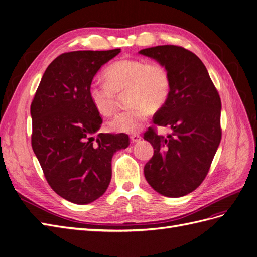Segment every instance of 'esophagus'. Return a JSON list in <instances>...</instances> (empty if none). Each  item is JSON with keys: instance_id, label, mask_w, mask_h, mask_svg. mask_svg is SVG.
<instances>
[{"instance_id": "obj_1", "label": "esophagus", "mask_w": 257, "mask_h": 257, "mask_svg": "<svg viewBox=\"0 0 257 257\" xmlns=\"http://www.w3.org/2000/svg\"><path fill=\"white\" fill-rule=\"evenodd\" d=\"M130 139H131V142L134 144V143L141 142L142 136H141V135H138V134H133V135H131V136H130Z\"/></svg>"}]
</instances>
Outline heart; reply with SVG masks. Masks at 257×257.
Instances as JSON below:
<instances>
[{"label":"heart","instance_id":"heart-1","mask_svg":"<svg viewBox=\"0 0 257 257\" xmlns=\"http://www.w3.org/2000/svg\"><path fill=\"white\" fill-rule=\"evenodd\" d=\"M106 82L94 81L89 87V97L95 109L110 115L116 107L119 93L126 91V110L116 113L107 126L115 133H136L150 112L160 110L167 102L172 79L167 67L160 62L143 59H121L108 66Z\"/></svg>","mask_w":257,"mask_h":257}]
</instances>
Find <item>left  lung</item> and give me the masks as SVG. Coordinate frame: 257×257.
I'll return each mask as SVG.
<instances>
[{"instance_id":"left-lung-1","label":"left lung","mask_w":257,"mask_h":257,"mask_svg":"<svg viewBox=\"0 0 257 257\" xmlns=\"http://www.w3.org/2000/svg\"><path fill=\"white\" fill-rule=\"evenodd\" d=\"M164 64L172 79L166 104L153 123L173 133L158 135L150 126L144 134L153 157L144 168L152 189L167 197L186 195L205 180L222 137L221 98L206 66L181 46L163 45L139 51Z\"/></svg>"}]
</instances>
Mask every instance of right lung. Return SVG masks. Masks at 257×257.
<instances>
[{
	"label": "right lung",
	"mask_w": 257,
	"mask_h": 257,
	"mask_svg": "<svg viewBox=\"0 0 257 257\" xmlns=\"http://www.w3.org/2000/svg\"><path fill=\"white\" fill-rule=\"evenodd\" d=\"M121 50L65 52L46 69L31 104L33 151L58 195L87 205L106 192L114 152L130 145L126 134L96 133L102 125L89 87L100 66Z\"/></svg>",
	"instance_id": "1"
}]
</instances>
